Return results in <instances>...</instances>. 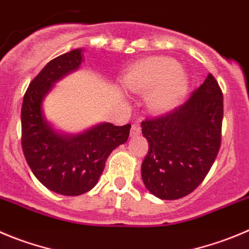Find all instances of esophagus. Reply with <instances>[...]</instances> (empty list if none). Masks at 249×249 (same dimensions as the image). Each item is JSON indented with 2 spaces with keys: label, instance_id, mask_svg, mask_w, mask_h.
Segmentation results:
<instances>
[{
  "label": "esophagus",
  "instance_id": "1",
  "mask_svg": "<svg viewBox=\"0 0 249 249\" xmlns=\"http://www.w3.org/2000/svg\"><path fill=\"white\" fill-rule=\"evenodd\" d=\"M141 132V126L139 123H134V124L131 125V131H130V136L131 138H134V136H138L140 135Z\"/></svg>",
  "mask_w": 249,
  "mask_h": 249
}]
</instances>
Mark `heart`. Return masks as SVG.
Segmentation results:
<instances>
[{
	"label": "heart",
	"mask_w": 249,
	"mask_h": 249,
	"mask_svg": "<svg viewBox=\"0 0 249 249\" xmlns=\"http://www.w3.org/2000/svg\"><path fill=\"white\" fill-rule=\"evenodd\" d=\"M131 93H147L146 104L155 114L177 108L189 88V76L177 60L155 56L132 65L122 80Z\"/></svg>",
	"instance_id": "b5f03b06"
}]
</instances>
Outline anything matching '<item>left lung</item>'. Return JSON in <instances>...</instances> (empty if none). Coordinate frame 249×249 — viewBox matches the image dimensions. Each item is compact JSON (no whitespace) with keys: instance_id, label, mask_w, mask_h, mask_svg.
Instances as JSON below:
<instances>
[{"instance_id":"obj_1","label":"left lung","mask_w":249,"mask_h":249,"mask_svg":"<svg viewBox=\"0 0 249 249\" xmlns=\"http://www.w3.org/2000/svg\"><path fill=\"white\" fill-rule=\"evenodd\" d=\"M222 117L221 89L209 73L183 106L141 123L150 146L141 177L151 194L176 200L203 182L219 152Z\"/></svg>"}]
</instances>
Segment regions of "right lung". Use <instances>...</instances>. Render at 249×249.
Segmentation results:
<instances>
[{
  "instance_id": "obj_1",
  "label": "right lung",
  "mask_w": 249,
  "mask_h": 249,
  "mask_svg": "<svg viewBox=\"0 0 249 249\" xmlns=\"http://www.w3.org/2000/svg\"><path fill=\"white\" fill-rule=\"evenodd\" d=\"M83 49L60 55L30 82L23 98L22 148L36 179L67 196L87 193L98 182L114 148L127 141L131 125L98 123L77 134L61 131L44 113V101L56 82L80 70Z\"/></svg>"
}]
</instances>
